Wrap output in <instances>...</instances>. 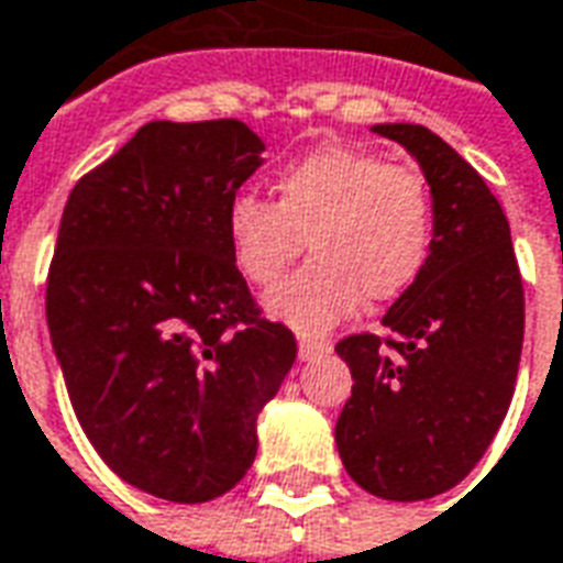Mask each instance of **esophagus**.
<instances>
[{"label": "esophagus", "mask_w": 563, "mask_h": 563, "mask_svg": "<svg viewBox=\"0 0 563 563\" xmlns=\"http://www.w3.org/2000/svg\"><path fill=\"white\" fill-rule=\"evenodd\" d=\"M330 354V342H314V339H299V360H321V356Z\"/></svg>", "instance_id": "1"}]
</instances>
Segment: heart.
I'll use <instances>...</instances> for the list:
<instances>
[{"label": "heart", "mask_w": 563, "mask_h": 563, "mask_svg": "<svg viewBox=\"0 0 563 563\" xmlns=\"http://www.w3.org/2000/svg\"><path fill=\"white\" fill-rule=\"evenodd\" d=\"M276 200L236 195L224 212L231 261L249 285L273 287L302 252L311 264L266 297L276 321L323 335L368 302L399 299L420 278L434 203L420 170L327 143L276 174Z\"/></svg>", "instance_id": "heart-1"}]
</instances>
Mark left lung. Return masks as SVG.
<instances>
[{
  "mask_svg": "<svg viewBox=\"0 0 563 563\" xmlns=\"http://www.w3.org/2000/svg\"><path fill=\"white\" fill-rule=\"evenodd\" d=\"M372 131L420 162L434 236L420 278L384 314L387 339L360 332L335 344L354 375L335 446L356 486L426 500L471 474L507 417L522 356V276L498 197L450 143L411 122Z\"/></svg>",
  "mask_w": 563,
  "mask_h": 563,
  "instance_id": "obj_1",
  "label": "left lung"
}]
</instances>
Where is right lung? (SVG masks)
I'll return each instance as SVG.
<instances>
[{
  "mask_svg": "<svg viewBox=\"0 0 563 563\" xmlns=\"http://www.w3.org/2000/svg\"><path fill=\"white\" fill-rule=\"evenodd\" d=\"M261 152L240 119L150 122L65 203L47 276L53 351L89 444L155 498L231 492L297 360L224 236Z\"/></svg>",
  "mask_w": 563,
  "mask_h": 563,
  "instance_id": "add662e5",
  "label": "right lung"
}]
</instances>
